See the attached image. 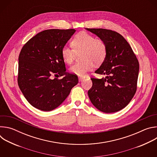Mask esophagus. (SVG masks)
<instances>
[{
	"mask_svg": "<svg viewBox=\"0 0 157 157\" xmlns=\"http://www.w3.org/2000/svg\"><path fill=\"white\" fill-rule=\"evenodd\" d=\"M82 79H83V78H82V77H79V78H78L79 81H81L82 80Z\"/></svg>",
	"mask_w": 157,
	"mask_h": 157,
	"instance_id": "34e87169",
	"label": "esophagus"
}]
</instances>
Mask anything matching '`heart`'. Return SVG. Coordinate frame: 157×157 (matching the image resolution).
<instances>
[{
  "label": "heart",
  "instance_id": "1",
  "mask_svg": "<svg viewBox=\"0 0 157 157\" xmlns=\"http://www.w3.org/2000/svg\"><path fill=\"white\" fill-rule=\"evenodd\" d=\"M71 47L64 46L61 50L63 61L67 64L73 63L76 53L82 51V62L76 63L70 68V71L78 76L83 77L94 67V61L100 64L104 61L107 55V46L104 41L85 32L78 33L71 41Z\"/></svg>",
  "mask_w": 157,
  "mask_h": 157
}]
</instances>
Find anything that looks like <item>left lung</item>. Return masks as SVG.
<instances>
[{
  "mask_svg": "<svg viewBox=\"0 0 157 157\" xmlns=\"http://www.w3.org/2000/svg\"><path fill=\"white\" fill-rule=\"evenodd\" d=\"M102 39L107 46L105 59L95 73L101 79L91 78L88 91L92 104L104 113H113L126 107L136 94L139 63L126 40L119 33L104 29H86Z\"/></svg>",
  "mask_w": 157,
  "mask_h": 157,
  "instance_id": "8db88e82",
  "label": "left lung"
}]
</instances>
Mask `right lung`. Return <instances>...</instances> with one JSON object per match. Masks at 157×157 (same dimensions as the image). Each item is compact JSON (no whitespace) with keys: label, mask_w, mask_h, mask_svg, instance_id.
Segmentation results:
<instances>
[{"label":"right lung","mask_w":157,"mask_h":157,"mask_svg":"<svg viewBox=\"0 0 157 157\" xmlns=\"http://www.w3.org/2000/svg\"><path fill=\"white\" fill-rule=\"evenodd\" d=\"M75 29H50L29 40L18 56V84L34 107L51 111L58 107L78 83V76L66 72L61 50L75 33ZM64 75L61 80L52 79Z\"/></svg>","instance_id":"add662e5"}]
</instances>
